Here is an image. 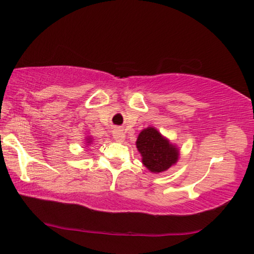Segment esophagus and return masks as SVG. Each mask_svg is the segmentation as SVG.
Listing matches in <instances>:
<instances>
[{"instance_id": "esophagus-1", "label": "esophagus", "mask_w": 254, "mask_h": 254, "mask_svg": "<svg viewBox=\"0 0 254 254\" xmlns=\"http://www.w3.org/2000/svg\"><path fill=\"white\" fill-rule=\"evenodd\" d=\"M113 137L117 142H123L124 139H126V134H124V132L121 128H115L113 131Z\"/></svg>"}]
</instances>
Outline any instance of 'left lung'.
I'll list each match as a JSON object with an SVG mask.
<instances>
[{"label":"left lung","instance_id":"obj_1","mask_svg":"<svg viewBox=\"0 0 254 254\" xmlns=\"http://www.w3.org/2000/svg\"><path fill=\"white\" fill-rule=\"evenodd\" d=\"M136 149L142 157L143 166L153 174L163 173L178 162L179 148L163 136L156 127H148L139 133Z\"/></svg>","mask_w":254,"mask_h":254}]
</instances>
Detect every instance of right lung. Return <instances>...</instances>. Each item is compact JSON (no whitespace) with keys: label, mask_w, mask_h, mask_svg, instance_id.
Instances as JSON below:
<instances>
[{"label":"right lung","mask_w":254,"mask_h":254,"mask_svg":"<svg viewBox=\"0 0 254 254\" xmlns=\"http://www.w3.org/2000/svg\"><path fill=\"white\" fill-rule=\"evenodd\" d=\"M85 145H91L93 143V137L92 136H86L85 137Z\"/></svg>","instance_id":"obj_1"}]
</instances>
